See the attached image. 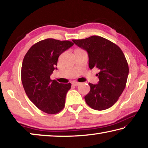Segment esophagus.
<instances>
[{
  "instance_id": "obj_1",
  "label": "esophagus",
  "mask_w": 148,
  "mask_h": 148,
  "mask_svg": "<svg viewBox=\"0 0 148 148\" xmlns=\"http://www.w3.org/2000/svg\"><path fill=\"white\" fill-rule=\"evenodd\" d=\"M72 84L74 86H79V85L80 84V83H79V82H73L72 83Z\"/></svg>"
}]
</instances>
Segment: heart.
<instances>
[{
  "label": "heart",
  "mask_w": 148,
  "mask_h": 148,
  "mask_svg": "<svg viewBox=\"0 0 148 148\" xmlns=\"http://www.w3.org/2000/svg\"><path fill=\"white\" fill-rule=\"evenodd\" d=\"M79 50H81V49H76V51H79Z\"/></svg>",
  "instance_id": "heart-1"
}]
</instances>
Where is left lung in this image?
<instances>
[{
  "label": "left lung",
  "mask_w": 148,
  "mask_h": 148,
  "mask_svg": "<svg viewBox=\"0 0 148 148\" xmlns=\"http://www.w3.org/2000/svg\"><path fill=\"white\" fill-rule=\"evenodd\" d=\"M74 43L87 52L90 69L99 70L97 84L89 83L91 90L85 100L96 110L109 108L117 101L125 88L129 66L122 50L113 42L99 36L86 39L72 40Z\"/></svg>",
  "instance_id": "1"
}]
</instances>
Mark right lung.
<instances>
[{"label":"right lung","instance_id":"obj_1","mask_svg":"<svg viewBox=\"0 0 148 148\" xmlns=\"http://www.w3.org/2000/svg\"><path fill=\"white\" fill-rule=\"evenodd\" d=\"M71 41L47 38L31 46L24 57L21 82L26 94L42 111L55 114L63 109L71 84L50 79L60 55L73 46Z\"/></svg>","mask_w":148,"mask_h":148}]
</instances>
